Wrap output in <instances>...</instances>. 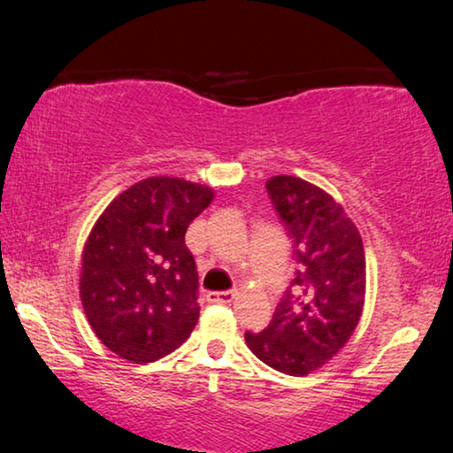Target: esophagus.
<instances>
[{
	"label": "esophagus",
	"mask_w": 453,
	"mask_h": 453,
	"mask_svg": "<svg viewBox=\"0 0 453 453\" xmlns=\"http://www.w3.org/2000/svg\"><path fill=\"white\" fill-rule=\"evenodd\" d=\"M208 301L210 303H219V305H226L231 303L234 296H237V290H220V293H208Z\"/></svg>",
	"instance_id": "obj_1"
}]
</instances>
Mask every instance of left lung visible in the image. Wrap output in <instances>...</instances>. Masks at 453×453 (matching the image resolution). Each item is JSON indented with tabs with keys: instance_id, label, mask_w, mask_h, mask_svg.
Segmentation results:
<instances>
[{
	"instance_id": "8db88e82",
	"label": "left lung",
	"mask_w": 453,
	"mask_h": 453,
	"mask_svg": "<svg viewBox=\"0 0 453 453\" xmlns=\"http://www.w3.org/2000/svg\"><path fill=\"white\" fill-rule=\"evenodd\" d=\"M295 241V280L264 332H245L259 361L303 377L324 367L357 330L365 305V247L344 208L318 185L293 175L265 181Z\"/></svg>"
}]
</instances>
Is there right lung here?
Instances as JSON below:
<instances>
[{"mask_svg":"<svg viewBox=\"0 0 453 453\" xmlns=\"http://www.w3.org/2000/svg\"><path fill=\"white\" fill-rule=\"evenodd\" d=\"M214 200L206 185L148 177L104 208L82 251L80 299L98 340L152 363L179 349L200 318L189 222Z\"/></svg>","mask_w":453,"mask_h":453,"instance_id":"obj_1","label":"right lung"}]
</instances>
